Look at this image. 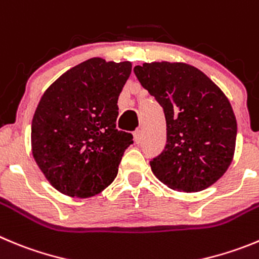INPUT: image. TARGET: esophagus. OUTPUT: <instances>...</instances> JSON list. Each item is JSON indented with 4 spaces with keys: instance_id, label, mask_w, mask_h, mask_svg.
<instances>
[{
    "instance_id": "34e87169",
    "label": "esophagus",
    "mask_w": 259,
    "mask_h": 259,
    "mask_svg": "<svg viewBox=\"0 0 259 259\" xmlns=\"http://www.w3.org/2000/svg\"><path fill=\"white\" fill-rule=\"evenodd\" d=\"M134 139H135V142L136 144H140L142 140V130H136V131L134 132Z\"/></svg>"
}]
</instances>
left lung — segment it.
Returning <instances> with one entry per match:
<instances>
[{
  "label": "left lung",
  "mask_w": 259,
  "mask_h": 259,
  "mask_svg": "<svg viewBox=\"0 0 259 259\" xmlns=\"http://www.w3.org/2000/svg\"><path fill=\"white\" fill-rule=\"evenodd\" d=\"M134 72L164 110L167 144L163 153L150 160L156 179L186 193L217 182L234 159L238 132L226 95L186 63H144Z\"/></svg>",
  "instance_id": "left-lung-1"
}]
</instances>
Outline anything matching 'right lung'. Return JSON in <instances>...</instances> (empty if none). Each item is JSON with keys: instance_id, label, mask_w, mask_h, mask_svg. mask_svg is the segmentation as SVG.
<instances>
[{"instance_id": "1", "label": "right lung", "mask_w": 259, "mask_h": 259, "mask_svg": "<svg viewBox=\"0 0 259 259\" xmlns=\"http://www.w3.org/2000/svg\"><path fill=\"white\" fill-rule=\"evenodd\" d=\"M130 61L101 58L66 70L42 95L32 120V154L47 181L68 196L100 194L117 177L132 135L118 131V97Z\"/></svg>"}]
</instances>
